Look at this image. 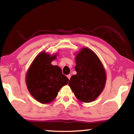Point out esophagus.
<instances>
[{"mask_svg":"<svg viewBox=\"0 0 134 134\" xmlns=\"http://www.w3.org/2000/svg\"><path fill=\"white\" fill-rule=\"evenodd\" d=\"M67 77L68 78V79H69V80H70V79H71V74H68V75H67Z\"/></svg>","mask_w":134,"mask_h":134,"instance_id":"obj_1","label":"esophagus"}]
</instances>
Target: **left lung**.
<instances>
[{
  "instance_id": "8db88e82",
  "label": "left lung",
  "mask_w": 134,
  "mask_h": 134,
  "mask_svg": "<svg viewBox=\"0 0 134 134\" xmlns=\"http://www.w3.org/2000/svg\"><path fill=\"white\" fill-rule=\"evenodd\" d=\"M76 62L77 74L71 77L68 85L79 101H94L105 85L107 76L104 66L97 55L88 47H83L76 54Z\"/></svg>"
}]
</instances>
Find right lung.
<instances>
[{
    "mask_svg": "<svg viewBox=\"0 0 134 134\" xmlns=\"http://www.w3.org/2000/svg\"><path fill=\"white\" fill-rule=\"evenodd\" d=\"M57 56V54L51 55L43 51L35 58L27 71V89L41 104L52 102L61 88L68 83L69 79L62 74L61 68L51 64Z\"/></svg>",
    "mask_w": 134,
    "mask_h": 134,
    "instance_id": "1",
    "label": "right lung"
}]
</instances>
